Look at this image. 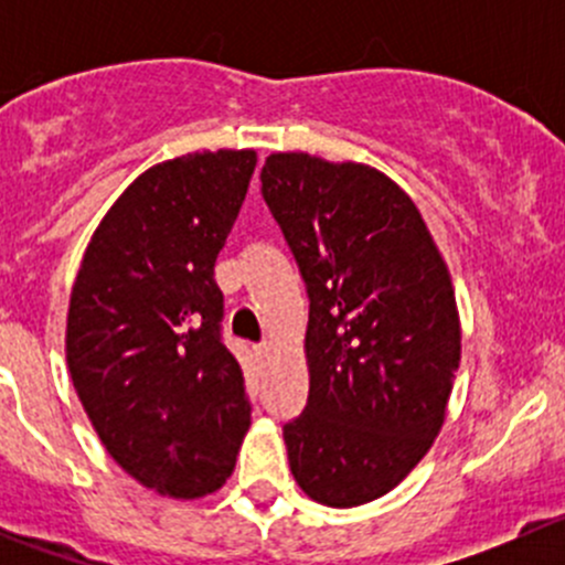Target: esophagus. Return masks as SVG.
<instances>
[{
	"instance_id": "esophagus-1",
	"label": "esophagus",
	"mask_w": 565,
	"mask_h": 565,
	"mask_svg": "<svg viewBox=\"0 0 565 565\" xmlns=\"http://www.w3.org/2000/svg\"><path fill=\"white\" fill-rule=\"evenodd\" d=\"M270 352H273L270 344H259V347H256V358H259V361H267V355H270Z\"/></svg>"
}]
</instances>
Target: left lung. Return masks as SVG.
<instances>
[{
	"label": "left lung",
	"instance_id": "1",
	"mask_svg": "<svg viewBox=\"0 0 565 565\" xmlns=\"http://www.w3.org/2000/svg\"><path fill=\"white\" fill-rule=\"evenodd\" d=\"M259 177L309 292V402L284 426L289 467L317 503H372L446 420L461 355L451 273L377 169L273 152Z\"/></svg>",
	"mask_w": 565,
	"mask_h": 565
}]
</instances>
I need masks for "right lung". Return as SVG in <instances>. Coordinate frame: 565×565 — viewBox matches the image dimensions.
Masks as SVG:
<instances>
[{
    "instance_id": "add662e5",
    "label": "right lung",
    "mask_w": 565,
    "mask_h": 565,
    "mask_svg": "<svg viewBox=\"0 0 565 565\" xmlns=\"http://www.w3.org/2000/svg\"><path fill=\"white\" fill-rule=\"evenodd\" d=\"M254 167V150H207L147 169L104 215L71 292L65 355L84 413L128 476L177 500L224 487L250 426L213 267Z\"/></svg>"
}]
</instances>
